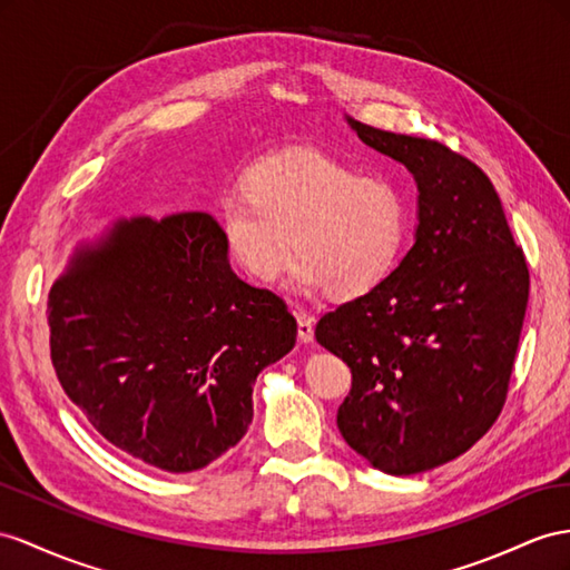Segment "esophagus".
<instances>
[{
  "instance_id": "esophagus-1",
  "label": "esophagus",
  "mask_w": 570,
  "mask_h": 570,
  "mask_svg": "<svg viewBox=\"0 0 570 570\" xmlns=\"http://www.w3.org/2000/svg\"><path fill=\"white\" fill-rule=\"evenodd\" d=\"M296 320H298V340L303 344H311L315 340V320L305 311H298Z\"/></svg>"
}]
</instances>
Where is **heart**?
Instances as JSON below:
<instances>
[{
  "instance_id": "1",
  "label": "heart",
  "mask_w": 570,
  "mask_h": 570,
  "mask_svg": "<svg viewBox=\"0 0 570 570\" xmlns=\"http://www.w3.org/2000/svg\"><path fill=\"white\" fill-rule=\"evenodd\" d=\"M218 230L228 255L253 279L272 284L294 240V286L352 298L395 269L410 207L383 175H363L346 160L301 149L247 170L245 193H226L218 202Z\"/></svg>"
}]
</instances>
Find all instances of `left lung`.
<instances>
[{
	"instance_id": "1",
	"label": "left lung",
	"mask_w": 570,
	"mask_h": 570,
	"mask_svg": "<svg viewBox=\"0 0 570 570\" xmlns=\"http://www.w3.org/2000/svg\"><path fill=\"white\" fill-rule=\"evenodd\" d=\"M414 175L410 253L368 294L320 317L315 340L352 368L344 441L410 476L470 450L499 419L530 298L528 262L487 173L445 144L346 118Z\"/></svg>"
}]
</instances>
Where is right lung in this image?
Listing matches in <instances>:
<instances>
[{
	"mask_svg": "<svg viewBox=\"0 0 570 570\" xmlns=\"http://www.w3.org/2000/svg\"><path fill=\"white\" fill-rule=\"evenodd\" d=\"M48 313L67 397L108 443L173 474L240 441L257 375L296 344V317L230 269L204 212L115 218L75 247Z\"/></svg>",
	"mask_w": 570,
	"mask_h": 570,
	"instance_id": "obj_1",
	"label": "right lung"
}]
</instances>
